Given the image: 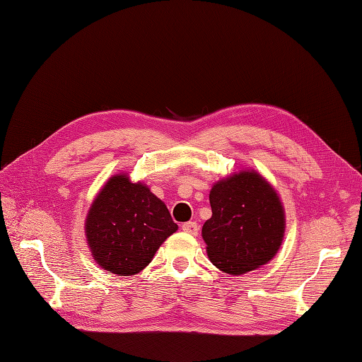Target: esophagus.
I'll list each match as a JSON object with an SVG mask.
<instances>
[{
    "label": "esophagus",
    "mask_w": 362,
    "mask_h": 362,
    "mask_svg": "<svg viewBox=\"0 0 362 362\" xmlns=\"http://www.w3.org/2000/svg\"><path fill=\"white\" fill-rule=\"evenodd\" d=\"M181 229H182L184 233H189L192 235H196V234H198V231H199V226H198V223H196V222H185V223H182Z\"/></svg>",
    "instance_id": "obj_1"
}]
</instances>
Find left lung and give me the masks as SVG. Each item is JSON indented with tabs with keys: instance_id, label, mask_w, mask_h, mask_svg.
Returning <instances> with one entry per match:
<instances>
[{
	"instance_id": "8db88e82",
	"label": "left lung",
	"mask_w": 362,
	"mask_h": 362,
	"mask_svg": "<svg viewBox=\"0 0 362 362\" xmlns=\"http://www.w3.org/2000/svg\"><path fill=\"white\" fill-rule=\"evenodd\" d=\"M213 216L202 226L206 254L228 275L266 264L282 243L286 218L276 192L257 172H238L210 192Z\"/></svg>"
}]
</instances>
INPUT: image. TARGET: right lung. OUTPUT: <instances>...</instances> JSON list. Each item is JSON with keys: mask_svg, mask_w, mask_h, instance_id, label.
Here are the masks:
<instances>
[{"mask_svg": "<svg viewBox=\"0 0 362 362\" xmlns=\"http://www.w3.org/2000/svg\"><path fill=\"white\" fill-rule=\"evenodd\" d=\"M178 229L156 194L127 175H115L96 196L86 218L95 261L119 276L145 269L160 245Z\"/></svg>", "mask_w": 362, "mask_h": 362, "instance_id": "obj_1", "label": "right lung"}]
</instances>
